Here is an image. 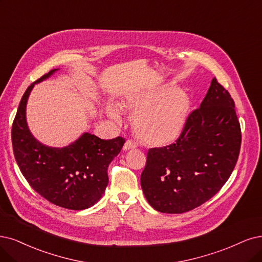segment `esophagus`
<instances>
[{"label": "esophagus", "mask_w": 262, "mask_h": 262, "mask_svg": "<svg viewBox=\"0 0 262 262\" xmlns=\"http://www.w3.org/2000/svg\"><path fill=\"white\" fill-rule=\"evenodd\" d=\"M137 148V143L134 142L133 140H127L125 143H124V147H123V150L124 151H129V150H134Z\"/></svg>", "instance_id": "obj_1"}]
</instances>
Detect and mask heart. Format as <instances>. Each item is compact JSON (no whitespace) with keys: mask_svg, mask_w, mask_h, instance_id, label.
Segmentation results:
<instances>
[{"mask_svg":"<svg viewBox=\"0 0 262 262\" xmlns=\"http://www.w3.org/2000/svg\"><path fill=\"white\" fill-rule=\"evenodd\" d=\"M123 106L135 114L134 128L144 143L165 147L181 136L191 112L192 101L185 90L164 85L130 96ZM106 111L113 120L121 121L118 106L110 104Z\"/></svg>","mask_w":262,"mask_h":262,"instance_id":"b5f03b06","label":"heart"}]
</instances>
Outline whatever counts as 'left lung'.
<instances>
[{
    "instance_id": "8db88e82",
    "label": "left lung",
    "mask_w": 262,
    "mask_h": 262,
    "mask_svg": "<svg viewBox=\"0 0 262 262\" xmlns=\"http://www.w3.org/2000/svg\"><path fill=\"white\" fill-rule=\"evenodd\" d=\"M234 106L229 92L214 77L176 142L149 149L140 182L154 209L182 214L204 204L224 187L242 142Z\"/></svg>"
}]
</instances>
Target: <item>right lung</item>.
Here are the masks:
<instances>
[{
    "instance_id": "1",
    "label": "right lung",
    "mask_w": 262,
    "mask_h": 262,
    "mask_svg": "<svg viewBox=\"0 0 262 262\" xmlns=\"http://www.w3.org/2000/svg\"><path fill=\"white\" fill-rule=\"evenodd\" d=\"M56 70L33 82L23 96L12 127L14 156L24 177L38 194L57 206L82 210L102 196L109 182V164L121 152L125 139L103 140L85 133L64 148H50L38 142L26 121L28 97L35 83Z\"/></svg>"
}]
</instances>
